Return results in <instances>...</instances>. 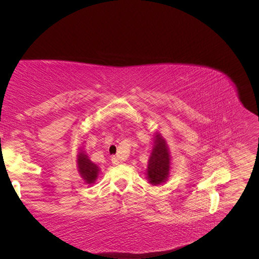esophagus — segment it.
Wrapping results in <instances>:
<instances>
[{
	"instance_id": "1",
	"label": "esophagus",
	"mask_w": 259,
	"mask_h": 259,
	"mask_svg": "<svg viewBox=\"0 0 259 259\" xmlns=\"http://www.w3.org/2000/svg\"><path fill=\"white\" fill-rule=\"evenodd\" d=\"M111 161H112V164H113V165H117V164L120 163V160L117 159L115 155H114V156H112V158H111Z\"/></svg>"
}]
</instances>
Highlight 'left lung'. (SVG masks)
Segmentation results:
<instances>
[{"instance_id":"obj_1","label":"left lung","mask_w":259,"mask_h":259,"mask_svg":"<svg viewBox=\"0 0 259 259\" xmlns=\"http://www.w3.org/2000/svg\"><path fill=\"white\" fill-rule=\"evenodd\" d=\"M152 142L153 146L147 163L146 178L150 185L161 186L170 177L171 155L166 140L160 132L153 133Z\"/></svg>"}]
</instances>
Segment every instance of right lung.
<instances>
[{
  "instance_id": "add662e5",
  "label": "right lung",
  "mask_w": 259,
  "mask_h": 259,
  "mask_svg": "<svg viewBox=\"0 0 259 259\" xmlns=\"http://www.w3.org/2000/svg\"><path fill=\"white\" fill-rule=\"evenodd\" d=\"M76 167L77 171L82 178L85 185H93L95 184L99 174H100V168L98 164L93 162L90 158L88 153L85 152L84 149L80 147L77 149V154H76Z\"/></svg>"
}]
</instances>
